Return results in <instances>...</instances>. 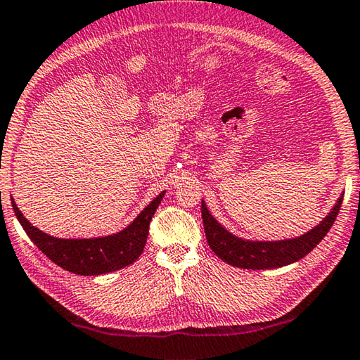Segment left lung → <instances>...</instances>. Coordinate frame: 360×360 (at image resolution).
<instances>
[{
	"instance_id": "left-lung-1",
	"label": "left lung",
	"mask_w": 360,
	"mask_h": 360,
	"mask_svg": "<svg viewBox=\"0 0 360 360\" xmlns=\"http://www.w3.org/2000/svg\"><path fill=\"white\" fill-rule=\"evenodd\" d=\"M342 202L343 194L318 226H314L305 234L285 238V240H247V238L232 234L223 224H219L207 209L204 200L200 212H202L207 243L219 259L238 269L264 270L289 266L310 253L330 231Z\"/></svg>"
}]
</instances>
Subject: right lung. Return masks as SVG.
I'll return each instance as SVG.
<instances>
[{
    "label": "right lung",
    "instance_id": "obj_1",
    "mask_svg": "<svg viewBox=\"0 0 360 360\" xmlns=\"http://www.w3.org/2000/svg\"><path fill=\"white\" fill-rule=\"evenodd\" d=\"M161 191L145 209L134 218V221L115 234L91 238H58L49 236L36 226L31 224L23 213L18 210L14 199L12 209L37 248L56 266L77 275H103L123 269L136 262L142 255L147 242L150 221L153 218L158 205L164 198Z\"/></svg>",
    "mask_w": 360,
    "mask_h": 360
}]
</instances>
